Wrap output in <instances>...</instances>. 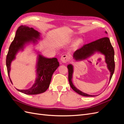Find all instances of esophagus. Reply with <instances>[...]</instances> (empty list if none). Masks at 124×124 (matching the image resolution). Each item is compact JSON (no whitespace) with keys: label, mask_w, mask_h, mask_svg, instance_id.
<instances>
[{"label":"esophagus","mask_w":124,"mask_h":124,"mask_svg":"<svg viewBox=\"0 0 124 124\" xmlns=\"http://www.w3.org/2000/svg\"><path fill=\"white\" fill-rule=\"evenodd\" d=\"M61 61L62 62L66 63H67V62H68L69 61V57L68 55H62V57H61Z\"/></svg>","instance_id":"esophagus-1"}]
</instances>
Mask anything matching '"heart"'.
I'll return each mask as SVG.
<instances>
[{
  "instance_id": "obj_1",
  "label": "heart",
  "mask_w": 124,
  "mask_h": 124,
  "mask_svg": "<svg viewBox=\"0 0 124 124\" xmlns=\"http://www.w3.org/2000/svg\"><path fill=\"white\" fill-rule=\"evenodd\" d=\"M82 42H83V40H82V39H78L76 40V42H75V46H79L80 44H81L82 43Z\"/></svg>"
}]
</instances>
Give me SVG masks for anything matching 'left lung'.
Listing matches in <instances>:
<instances>
[{
  "label": "left lung",
  "mask_w": 124,
  "mask_h": 124,
  "mask_svg": "<svg viewBox=\"0 0 124 124\" xmlns=\"http://www.w3.org/2000/svg\"><path fill=\"white\" fill-rule=\"evenodd\" d=\"M105 33H107V31H105ZM96 53H99L104 56L105 62L107 63V68L110 72V83L115 69L114 51L110 42V40L108 37H104V38L93 41L92 42L85 44L80 49L74 52L73 58L74 61L77 62L83 61ZM67 68L68 69V80L69 84L73 91L78 94L83 96H95V95H89L82 92L73 85L72 83L73 73L74 71L73 66L72 64H69L67 66Z\"/></svg>",
  "instance_id": "obj_1"
}]
</instances>
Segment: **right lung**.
<instances>
[{"label":"right lung","instance_id":"1","mask_svg":"<svg viewBox=\"0 0 124 124\" xmlns=\"http://www.w3.org/2000/svg\"><path fill=\"white\" fill-rule=\"evenodd\" d=\"M41 33L31 27L21 25L18 28L13 41L10 44L6 58V66L8 76L10 78L11 62L16 58V55L20 51H23L26 46L32 43L38 44L41 39ZM36 51V50H35ZM37 52V58L36 65L37 77L35 83L27 89H18V91L26 95H37L46 92L51 83L52 77L54 71L59 66L56 58H48L44 57Z\"/></svg>","mask_w":124,"mask_h":124}]
</instances>
